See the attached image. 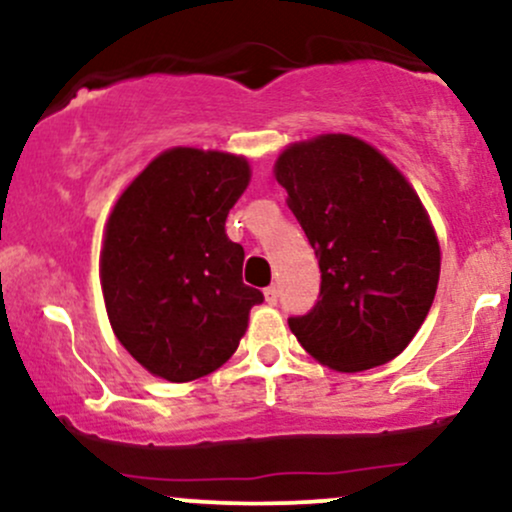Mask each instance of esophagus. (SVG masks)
Segmentation results:
<instances>
[{
	"mask_svg": "<svg viewBox=\"0 0 512 512\" xmlns=\"http://www.w3.org/2000/svg\"><path fill=\"white\" fill-rule=\"evenodd\" d=\"M264 301L269 305H276V301H279V289H276V286H267V289H264Z\"/></svg>",
	"mask_w": 512,
	"mask_h": 512,
	"instance_id": "esophagus-1",
	"label": "esophagus"
}]
</instances>
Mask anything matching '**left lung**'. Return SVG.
Instances as JSON below:
<instances>
[{
	"label": "left lung",
	"instance_id": "1",
	"mask_svg": "<svg viewBox=\"0 0 512 512\" xmlns=\"http://www.w3.org/2000/svg\"><path fill=\"white\" fill-rule=\"evenodd\" d=\"M274 178L322 272L320 301L291 317V332L339 373L392 361L438 289L440 243L424 202L390 158L351 134L289 144Z\"/></svg>",
	"mask_w": 512,
	"mask_h": 512
}]
</instances>
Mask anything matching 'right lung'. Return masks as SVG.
Returning <instances> with one entry per match:
<instances>
[{"label":"right lung","mask_w":512,"mask_h":512,"mask_svg":"<svg viewBox=\"0 0 512 512\" xmlns=\"http://www.w3.org/2000/svg\"><path fill=\"white\" fill-rule=\"evenodd\" d=\"M245 156L195 146L158 154L105 221L101 289L115 337L156 378L214 373L248 330L262 293L243 284L245 252L226 216L250 185Z\"/></svg>","instance_id":"obj_1"}]
</instances>
